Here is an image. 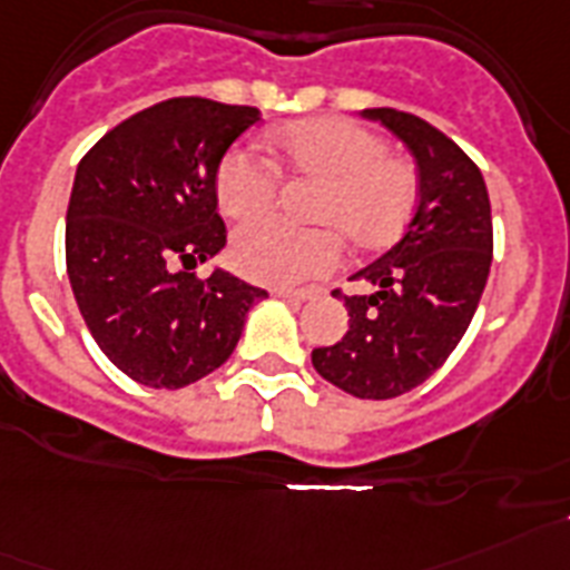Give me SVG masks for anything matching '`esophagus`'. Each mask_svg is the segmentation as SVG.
<instances>
[{
    "mask_svg": "<svg viewBox=\"0 0 570 570\" xmlns=\"http://www.w3.org/2000/svg\"><path fill=\"white\" fill-rule=\"evenodd\" d=\"M317 291H291V288H274V296L279 299H288V303H305V299H312Z\"/></svg>",
    "mask_w": 570,
    "mask_h": 570,
    "instance_id": "34e87169",
    "label": "esophagus"
}]
</instances>
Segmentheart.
<instances>
[{
  "label": "heart",
  "instance_id": "1",
  "mask_svg": "<svg viewBox=\"0 0 570 570\" xmlns=\"http://www.w3.org/2000/svg\"><path fill=\"white\" fill-rule=\"evenodd\" d=\"M285 166L303 180L323 183L314 218L332 227H294L288 220H253L233 235L235 271L262 285H299L341 265L343 229L361 250L396 242L420 204V171L390 154L384 136L352 119L323 116L279 127L271 139ZM282 171L250 148L224 154L215 171V197L224 215L250 220L276 206Z\"/></svg>",
  "mask_w": 570,
  "mask_h": 570
}]
</instances>
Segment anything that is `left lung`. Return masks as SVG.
Returning <instances> with one entry per match:
<instances>
[{
	"label": "left lung",
	"instance_id": "obj_1",
	"mask_svg": "<svg viewBox=\"0 0 570 570\" xmlns=\"http://www.w3.org/2000/svg\"><path fill=\"white\" fill-rule=\"evenodd\" d=\"M420 166V206L407 233L352 279L375 294L346 296L350 332L312 352L326 381L358 399H396L445 364L472 323L492 265V209L481 168L413 112L370 107Z\"/></svg>",
	"mask_w": 570,
	"mask_h": 570
}]
</instances>
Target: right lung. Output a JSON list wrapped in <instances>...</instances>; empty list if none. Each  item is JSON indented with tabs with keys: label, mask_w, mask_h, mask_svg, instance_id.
Segmentation results:
<instances>
[{
	"label": "right lung",
	"mask_w": 570,
	"mask_h": 570,
	"mask_svg": "<svg viewBox=\"0 0 570 570\" xmlns=\"http://www.w3.org/2000/svg\"><path fill=\"white\" fill-rule=\"evenodd\" d=\"M256 107L180 96L83 154L66 212V274L98 350L127 379L177 390L218 370L267 291L197 265L227 244L215 171Z\"/></svg>",
	"instance_id": "add662e5"
}]
</instances>
